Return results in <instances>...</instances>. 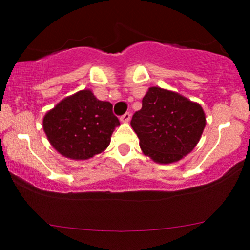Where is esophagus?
Instances as JSON below:
<instances>
[{
  "label": "esophagus",
  "instance_id": "esophagus-1",
  "mask_svg": "<svg viewBox=\"0 0 250 250\" xmlns=\"http://www.w3.org/2000/svg\"><path fill=\"white\" fill-rule=\"evenodd\" d=\"M130 117H131L130 113H125V114H123L121 117H120V120H121V122H129L130 121Z\"/></svg>",
  "mask_w": 250,
  "mask_h": 250
}]
</instances>
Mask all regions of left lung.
Segmentation results:
<instances>
[{"label": "left lung", "mask_w": 250, "mask_h": 250, "mask_svg": "<svg viewBox=\"0 0 250 250\" xmlns=\"http://www.w3.org/2000/svg\"><path fill=\"white\" fill-rule=\"evenodd\" d=\"M130 125L143 154L154 162L168 165L195 148L206 127V115L199 103L175 91L151 87Z\"/></svg>", "instance_id": "1"}]
</instances>
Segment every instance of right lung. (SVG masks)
<instances>
[{
    "instance_id": "right-lung-1",
    "label": "right lung",
    "mask_w": 250,
    "mask_h": 250,
    "mask_svg": "<svg viewBox=\"0 0 250 250\" xmlns=\"http://www.w3.org/2000/svg\"><path fill=\"white\" fill-rule=\"evenodd\" d=\"M117 125L113 104L97 100L89 89L63 99L43 117L50 145L71 160H88L102 153Z\"/></svg>"
}]
</instances>
